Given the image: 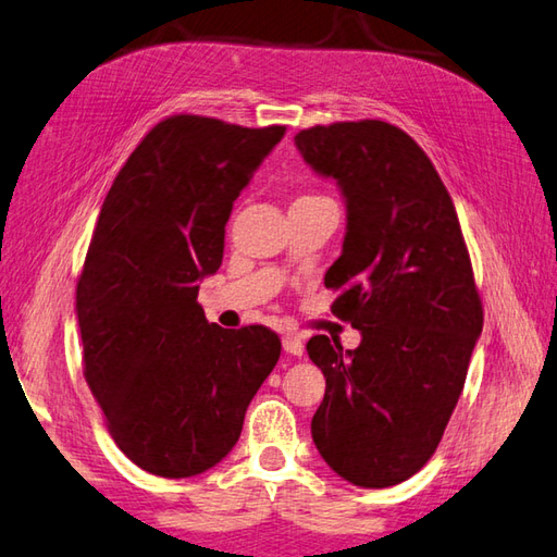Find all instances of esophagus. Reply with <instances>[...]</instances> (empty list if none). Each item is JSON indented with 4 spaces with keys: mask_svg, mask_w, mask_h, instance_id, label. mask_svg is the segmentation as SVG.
Here are the masks:
<instances>
[{
    "mask_svg": "<svg viewBox=\"0 0 557 557\" xmlns=\"http://www.w3.org/2000/svg\"><path fill=\"white\" fill-rule=\"evenodd\" d=\"M282 347H285L287 355H294V357H301L304 355V343H301L299 335L287 333L285 337H282Z\"/></svg>",
    "mask_w": 557,
    "mask_h": 557,
    "instance_id": "obj_1",
    "label": "esophagus"
}]
</instances>
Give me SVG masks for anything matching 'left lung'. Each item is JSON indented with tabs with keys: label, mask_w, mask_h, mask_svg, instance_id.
Wrapping results in <instances>:
<instances>
[{
	"label": "left lung",
	"mask_w": 557,
	"mask_h": 557,
	"mask_svg": "<svg viewBox=\"0 0 557 557\" xmlns=\"http://www.w3.org/2000/svg\"><path fill=\"white\" fill-rule=\"evenodd\" d=\"M294 145L345 195L325 287L341 289L331 311L362 333L355 350L325 335L307 343L325 376L311 437L352 485H398L437 449L483 331L459 216L430 157L384 120L315 125Z\"/></svg>",
	"instance_id": "obj_1"
}]
</instances>
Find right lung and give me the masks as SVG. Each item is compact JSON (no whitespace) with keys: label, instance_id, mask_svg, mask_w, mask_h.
I'll return each mask as SVG.
<instances>
[{"label":"right lung","instance_id":"right-lung-1","mask_svg":"<svg viewBox=\"0 0 557 557\" xmlns=\"http://www.w3.org/2000/svg\"><path fill=\"white\" fill-rule=\"evenodd\" d=\"M285 125L171 115L108 190L76 285L84 379L117 449L161 478L220 463L280 359L265 325L207 323L200 280L220 270L224 226Z\"/></svg>","mask_w":557,"mask_h":557}]
</instances>
